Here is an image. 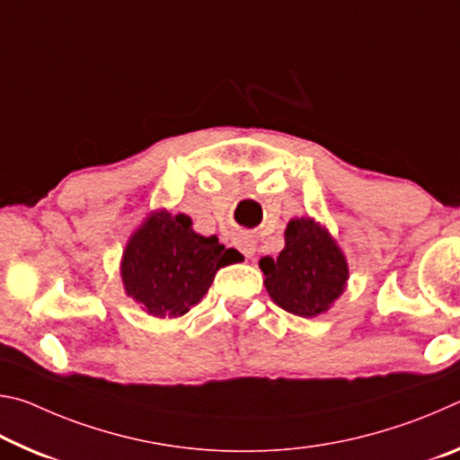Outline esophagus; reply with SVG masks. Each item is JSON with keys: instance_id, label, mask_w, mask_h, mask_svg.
<instances>
[{"instance_id": "34e87169", "label": "esophagus", "mask_w": 460, "mask_h": 460, "mask_svg": "<svg viewBox=\"0 0 460 460\" xmlns=\"http://www.w3.org/2000/svg\"><path fill=\"white\" fill-rule=\"evenodd\" d=\"M233 245H235L247 260H252L255 255V241L249 235H237L233 239Z\"/></svg>"}]
</instances>
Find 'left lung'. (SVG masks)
Masks as SVG:
<instances>
[{"label":"left lung","instance_id":"1","mask_svg":"<svg viewBox=\"0 0 460 460\" xmlns=\"http://www.w3.org/2000/svg\"><path fill=\"white\" fill-rule=\"evenodd\" d=\"M278 258L260 260L270 298L286 313L314 318L345 292L349 263L337 239L313 217H294L286 225Z\"/></svg>","mask_w":460,"mask_h":460}]
</instances>
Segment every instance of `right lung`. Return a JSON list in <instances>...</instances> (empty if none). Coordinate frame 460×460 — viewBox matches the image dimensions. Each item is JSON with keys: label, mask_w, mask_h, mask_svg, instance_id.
<instances>
[{"label": "right lung", "mask_w": 460, "mask_h": 460, "mask_svg": "<svg viewBox=\"0 0 460 460\" xmlns=\"http://www.w3.org/2000/svg\"><path fill=\"white\" fill-rule=\"evenodd\" d=\"M241 253L192 229L189 215L155 208L131 233L119 274L123 290L154 318H178L199 305L217 271Z\"/></svg>", "instance_id": "obj_1"}]
</instances>
